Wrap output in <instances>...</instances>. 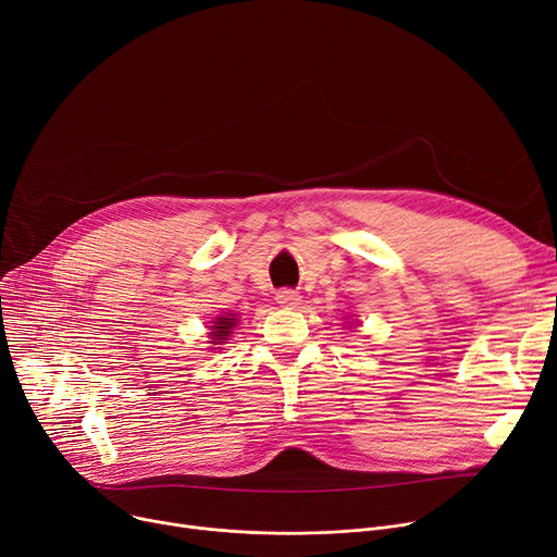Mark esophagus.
Returning a JSON list of instances; mask_svg holds the SVG:
<instances>
[{
  "mask_svg": "<svg viewBox=\"0 0 557 557\" xmlns=\"http://www.w3.org/2000/svg\"><path fill=\"white\" fill-rule=\"evenodd\" d=\"M275 300H277V305H282V307H286V309H298V307L302 305V295H300L298 290L282 288V290H277Z\"/></svg>",
  "mask_w": 557,
  "mask_h": 557,
  "instance_id": "1",
  "label": "esophagus"
}]
</instances>
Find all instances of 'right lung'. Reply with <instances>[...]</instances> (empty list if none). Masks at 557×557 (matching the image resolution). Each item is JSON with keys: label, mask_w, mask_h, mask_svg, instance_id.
Here are the masks:
<instances>
[{"label": "right lung", "mask_w": 557, "mask_h": 557, "mask_svg": "<svg viewBox=\"0 0 557 557\" xmlns=\"http://www.w3.org/2000/svg\"><path fill=\"white\" fill-rule=\"evenodd\" d=\"M239 320H237V315L235 313H228V315H216V320L212 322V326H210V345H221L224 341H228V336L233 333V329H235V324H237ZM212 349H216V347H212Z\"/></svg>", "instance_id": "add662e5"}]
</instances>
